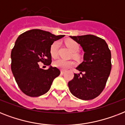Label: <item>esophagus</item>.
<instances>
[{
    "mask_svg": "<svg viewBox=\"0 0 125 125\" xmlns=\"http://www.w3.org/2000/svg\"><path fill=\"white\" fill-rule=\"evenodd\" d=\"M64 73H65V71H63V70H62V71H61V74H64Z\"/></svg>",
    "mask_w": 125,
    "mask_h": 125,
    "instance_id": "1",
    "label": "esophagus"
}]
</instances>
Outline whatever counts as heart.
Wrapping results in <instances>:
<instances>
[{
  "label": "heart",
  "mask_w": 125,
  "mask_h": 125,
  "mask_svg": "<svg viewBox=\"0 0 125 125\" xmlns=\"http://www.w3.org/2000/svg\"><path fill=\"white\" fill-rule=\"evenodd\" d=\"M65 45L69 49H70L71 51H72L73 52H76L79 50V45L76 43L75 41L72 40H67L65 42ZM58 48H59V42H54L52 44L51 46V49H50V53L52 57L53 58H56L58 56ZM73 56L76 57L77 55L76 54L74 53L73 54ZM54 64L56 67H58V68L62 69V70H66L67 69L70 68L71 67H73L75 65V63L73 61L71 60H65L63 59H58L54 62Z\"/></svg>",
  "instance_id": "1"
}]
</instances>
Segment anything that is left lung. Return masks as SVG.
Here are the masks:
<instances>
[{
    "mask_svg": "<svg viewBox=\"0 0 125 125\" xmlns=\"http://www.w3.org/2000/svg\"><path fill=\"white\" fill-rule=\"evenodd\" d=\"M82 47L83 61L68 82L71 93L82 100H91L103 91L110 74L111 52L104 40L93 35L70 36Z\"/></svg>",
    "mask_w": 125,
    "mask_h": 125,
    "instance_id": "left-lung-1",
    "label": "left lung"
}]
</instances>
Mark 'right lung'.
Returning <instances> with one entry per match:
<instances>
[{
  "instance_id": "1",
  "label": "right lung",
  "mask_w": 125,
  "mask_h": 125,
  "mask_svg": "<svg viewBox=\"0 0 125 125\" xmlns=\"http://www.w3.org/2000/svg\"><path fill=\"white\" fill-rule=\"evenodd\" d=\"M64 35L55 36L49 32L33 29L22 33L17 39L11 53V69L20 89L30 97H39L49 91L60 71L51 65L50 49L54 42ZM50 67L41 69L39 62Z\"/></svg>"
}]
</instances>
